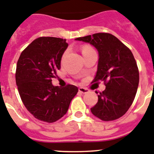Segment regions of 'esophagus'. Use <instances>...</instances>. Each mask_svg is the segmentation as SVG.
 Returning <instances> with one entry per match:
<instances>
[{
	"label": "esophagus",
	"mask_w": 154,
	"mask_h": 154,
	"mask_svg": "<svg viewBox=\"0 0 154 154\" xmlns=\"http://www.w3.org/2000/svg\"><path fill=\"white\" fill-rule=\"evenodd\" d=\"M79 91L80 93H82V94H86V93H88V91H89V90H88V88H82V87H81V88H79Z\"/></svg>",
	"instance_id": "obj_1"
}]
</instances>
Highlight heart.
Listing matches in <instances>:
<instances>
[{"mask_svg":"<svg viewBox=\"0 0 154 154\" xmlns=\"http://www.w3.org/2000/svg\"><path fill=\"white\" fill-rule=\"evenodd\" d=\"M92 50H94V49H93L91 46H88V45H85V46H83L82 47V55L85 54V53H88V52L90 51H92ZM66 53H65L64 54H63V58L65 57V56H66Z\"/></svg>","mask_w":154,"mask_h":154,"instance_id":"heart-1","label":"heart"}]
</instances>
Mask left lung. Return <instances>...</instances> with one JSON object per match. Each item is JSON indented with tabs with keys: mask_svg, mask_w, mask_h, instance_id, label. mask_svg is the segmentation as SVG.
<instances>
[{
	"mask_svg": "<svg viewBox=\"0 0 154 154\" xmlns=\"http://www.w3.org/2000/svg\"><path fill=\"white\" fill-rule=\"evenodd\" d=\"M75 39L97 49L98 70L92 82L103 81L106 86L99 92L91 113L104 121L118 119L129 109L137 91L139 70L133 53L111 33H98Z\"/></svg>",
	"mask_w": 154,
	"mask_h": 154,
	"instance_id": "1",
	"label": "left lung"
}]
</instances>
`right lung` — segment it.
I'll list each match as a JSON object with an SVG mask.
<instances>
[{
  "instance_id": "right-lung-1",
  "label": "right lung",
  "mask_w": 154,
  "mask_h": 154,
  "mask_svg": "<svg viewBox=\"0 0 154 154\" xmlns=\"http://www.w3.org/2000/svg\"><path fill=\"white\" fill-rule=\"evenodd\" d=\"M67 47L66 39L39 37L24 49L17 63L15 78L20 96L26 109L39 121L53 123L60 119L79 91L73 85L60 88L52 84Z\"/></svg>"
}]
</instances>
